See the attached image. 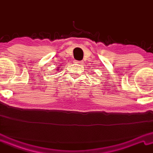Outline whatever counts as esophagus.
I'll return each mask as SVG.
<instances>
[{"label":"esophagus","instance_id":"esophagus-1","mask_svg":"<svg viewBox=\"0 0 153 153\" xmlns=\"http://www.w3.org/2000/svg\"><path fill=\"white\" fill-rule=\"evenodd\" d=\"M76 63H78V64H82V61H77Z\"/></svg>","mask_w":153,"mask_h":153}]
</instances>
